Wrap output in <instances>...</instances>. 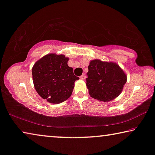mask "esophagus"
<instances>
[{"instance_id":"esophagus-1","label":"esophagus","mask_w":155,"mask_h":155,"mask_svg":"<svg viewBox=\"0 0 155 155\" xmlns=\"http://www.w3.org/2000/svg\"><path fill=\"white\" fill-rule=\"evenodd\" d=\"M80 78H81V79H82V80H84L85 79V75L84 74H83L81 76Z\"/></svg>"}]
</instances>
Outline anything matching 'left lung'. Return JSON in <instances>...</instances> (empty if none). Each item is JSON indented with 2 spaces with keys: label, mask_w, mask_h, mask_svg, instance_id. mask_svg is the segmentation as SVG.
<instances>
[{
  "label": "left lung",
  "mask_w": 155,
  "mask_h": 155,
  "mask_svg": "<svg viewBox=\"0 0 155 155\" xmlns=\"http://www.w3.org/2000/svg\"><path fill=\"white\" fill-rule=\"evenodd\" d=\"M86 86L91 97L110 101L118 97L126 84V74L114 62L94 59L90 62Z\"/></svg>",
  "instance_id": "obj_1"
}]
</instances>
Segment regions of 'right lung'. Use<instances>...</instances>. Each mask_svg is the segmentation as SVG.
<instances>
[{
    "label": "right lung",
    "mask_w": 155,
    "mask_h": 155,
    "mask_svg": "<svg viewBox=\"0 0 155 155\" xmlns=\"http://www.w3.org/2000/svg\"><path fill=\"white\" fill-rule=\"evenodd\" d=\"M69 58L48 54L34 64L32 75L39 95L51 104H60L70 97L74 82L79 79L68 66Z\"/></svg>",
    "instance_id": "obj_1"
}]
</instances>
